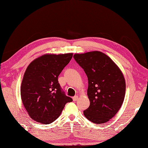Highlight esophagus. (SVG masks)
Masks as SVG:
<instances>
[{
  "label": "esophagus",
  "instance_id": "34e87169",
  "mask_svg": "<svg viewBox=\"0 0 148 148\" xmlns=\"http://www.w3.org/2000/svg\"><path fill=\"white\" fill-rule=\"evenodd\" d=\"M72 99H73L74 101H76L78 99V97L76 95V96H74V97H72Z\"/></svg>",
  "mask_w": 148,
  "mask_h": 148
}]
</instances>
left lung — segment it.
Segmentation results:
<instances>
[{"instance_id": "obj_1", "label": "left lung", "mask_w": 148, "mask_h": 148, "mask_svg": "<svg viewBox=\"0 0 148 148\" xmlns=\"http://www.w3.org/2000/svg\"><path fill=\"white\" fill-rule=\"evenodd\" d=\"M74 58L88 77L90 106L83 111L91 122L103 124L121 108L126 92L123 74L115 63L99 51L76 54Z\"/></svg>"}]
</instances>
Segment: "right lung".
Listing matches in <instances>:
<instances>
[{"label": "right lung", "instance_id": "obj_1", "mask_svg": "<svg viewBox=\"0 0 148 148\" xmlns=\"http://www.w3.org/2000/svg\"><path fill=\"white\" fill-rule=\"evenodd\" d=\"M72 54H45L33 61L24 73L20 94L31 118L49 124L60 115L66 103L71 102L58 78L72 59Z\"/></svg>", "mask_w": 148, "mask_h": 148}]
</instances>
